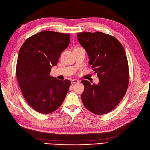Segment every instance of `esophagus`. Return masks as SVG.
Masks as SVG:
<instances>
[{
	"label": "esophagus",
	"instance_id": "obj_1",
	"mask_svg": "<svg viewBox=\"0 0 150 150\" xmlns=\"http://www.w3.org/2000/svg\"><path fill=\"white\" fill-rule=\"evenodd\" d=\"M78 82H79V80H77L76 79H74V80H72V81H71V83H72V84H75V83H78Z\"/></svg>",
	"mask_w": 150,
	"mask_h": 150
}]
</instances>
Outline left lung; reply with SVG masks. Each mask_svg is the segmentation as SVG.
I'll return each mask as SVG.
<instances>
[{"label": "left lung", "instance_id": "left-lung-1", "mask_svg": "<svg viewBox=\"0 0 150 150\" xmlns=\"http://www.w3.org/2000/svg\"><path fill=\"white\" fill-rule=\"evenodd\" d=\"M76 36L99 79L98 84L81 81L84 86L82 102L93 114H107L119 104L128 87L129 68L124 48L115 37L100 31L78 33Z\"/></svg>", "mask_w": 150, "mask_h": 150}]
</instances>
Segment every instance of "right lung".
Listing matches in <instances>:
<instances>
[{"instance_id": "add662e5", "label": "right lung", "mask_w": 150, "mask_h": 150, "mask_svg": "<svg viewBox=\"0 0 150 150\" xmlns=\"http://www.w3.org/2000/svg\"><path fill=\"white\" fill-rule=\"evenodd\" d=\"M70 39L69 33L42 31L27 39L21 47L16 70L18 81L28 104L39 113L56 111L69 90V80H59L50 74Z\"/></svg>"}]
</instances>
